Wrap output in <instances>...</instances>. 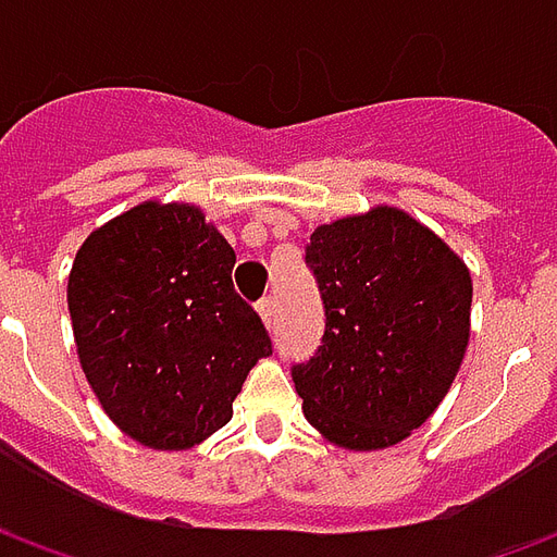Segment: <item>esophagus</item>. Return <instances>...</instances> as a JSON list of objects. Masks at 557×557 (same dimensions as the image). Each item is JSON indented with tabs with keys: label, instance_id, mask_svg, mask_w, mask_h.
Listing matches in <instances>:
<instances>
[{
	"label": "esophagus",
	"instance_id": "obj_1",
	"mask_svg": "<svg viewBox=\"0 0 557 557\" xmlns=\"http://www.w3.org/2000/svg\"><path fill=\"white\" fill-rule=\"evenodd\" d=\"M259 315H262L268 331H274V325H277V304H274V298H262L259 301Z\"/></svg>",
	"mask_w": 557,
	"mask_h": 557
}]
</instances>
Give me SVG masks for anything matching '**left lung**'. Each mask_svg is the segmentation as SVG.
I'll return each instance as SVG.
<instances>
[{"instance_id":"1","label":"left lung","mask_w":557,"mask_h":557,"mask_svg":"<svg viewBox=\"0 0 557 557\" xmlns=\"http://www.w3.org/2000/svg\"><path fill=\"white\" fill-rule=\"evenodd\" d=\"M307 265L325 334L292 367L304 418L349 450L403 442L438 409L466 358V262L406 211L379 206L319 226Z\"/></svg>"}]
</instances>
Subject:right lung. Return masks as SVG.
I'll return each instance as SVG.
<instances>
[{
	"label": "right lung",
	"instance_id": "right-lung-1",
	"mask_svg": "<svg viewBox=\"0 0 557 557\" xmlns=\"http://www.w3.org/2000/svg\"><path fill=\"white\" fill-rule=\"evenodd\" d=\"M235 250L196 206L143 202L95 230L67 277L83 373L115 426L154 450L194 447L223 423L271 355L232 286Z\"/></svg>",
	"mask_w": 557,
	"mask_h": 557
}]
</instances>
